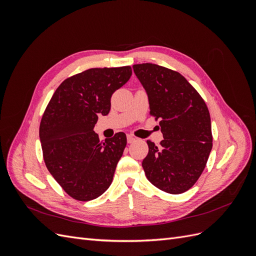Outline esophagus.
Returning a JSON list of instances; mask_svg holds the SVG:
<instances>
[{"instance_id": "1", "label": "esophagus", "mask_w": 256, "mask_h": 256, "mask_svg": "<svg viewBox=\"0 0 256 256\" xmlns=\"http://www.w3.org/2000/svg\"><path fill=\"white\" fill-rule=\"evenodd\" d=\"M134 141H136V138L134 136H131V134L127 136V142L128 143H134Z\"/></svg>"}]
</instances>
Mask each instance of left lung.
I'll list each match as a JSON object with an SVG mask.
<instances>
[{"label":"left lung","mask_w":256,"mask_h":256,"mask_svg":"<svg viewBox=\"0 0 256 256\" xmlns=\"http://www.w3.org/2000/svg\"><path fill=\"white\" fill-rule=\"evenodd\" d=\"M132 68L164 134L159 146L147 141L148 154L142 162L145 175L162 191L184 193L203 173L212 148L208 108L180 72L150 63Z\"/></svg>","instance_id":"8db88e82"}]
</instances>
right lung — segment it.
I'll list each match as a JSON object with an SVG mask.
<instances>
[{
  "label": "right lung",
  "mask_w": 256,
  "mask_h": 256,
  "mask_svg": "<svg viewBox=\"0 0 256 256\" xmlns=\"http://www.w3.org/2000/svg\"><path fill=\"white\" fill-rule=\"evenodd\" d=\"M130 66L90 68L60 83L40 126L44 160L69 196L86 202L110 187L127 138L124 132L100 141L98 115L109 114L112 94L130 79Z\"/></svg>",
  "instance_id": "right-lung-1"
}]
</instances>
